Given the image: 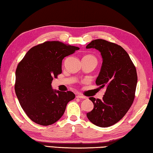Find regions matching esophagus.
Wrapping results in <instances>:
<instances>
[{"instance_id": "obj_1", "label": "esophagus", "mask_w": 153, "mask_h": 153, "mask_svg": "<svg viewBox=\"0 0 153 153\" xmlns=\"http://www.w3.org/2000/svg\"><path fill=\"white\" fill-rule=\"evenodd\" d=\"M76 97L78 98H80V99H86V98H87L86 97H85V96L82 95V94H77L76 96Z\"/></svg>"}]
</instances>
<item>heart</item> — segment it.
Masks as SVG:
<instances>
[{"label": "heart", "instance_id": "b5f03b06", "mask_svg": "<svg viewBox=\"0 0 153 153\" xmlns=\"http://www.w3.org/2000/svg\"><path fill=\"white\" fill-rule=\"evenodd\" d=\"M88 56H90V55H88Z\"/></svg>", "mask_w": 153, "mask_h": 153}]
</instances>
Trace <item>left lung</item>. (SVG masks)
Instances as JSON below:
<instances>
[{"instance_id": "8db88e82", "label": "left lung", "mask_w": 153, "mask_h": 153, "mask_svg": "<svg viewBox=\"0 0 153 153\" xmlns=\"http://www.w3.org/2000/svg\"><path fill=\"white\" fill-rule=\"evenodd\" d=\"M92 48L99 51L102 57V65L96 84L106 91L102 100L89 98L94 108L86 115L93 124L106 128L117 123L131 107L138 77L135 65L121 46L97 39L86 46V48Z\"/></svg>"}]
</instances>
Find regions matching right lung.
<instances>
[{"label":"right lung","mask_w":153,"mask_h":153,"mask_svg":"<svg viewBox=\"0 0 153 153\" xmlns=\"http://www.w3.org/2000/svg\"><path fill=\"white\" fill-rule=\"evenodd\" d=\"M59 41H47L28 51L17 67L15 91L21 107L31 120L52 125L76 97L71 91L53 90L51 82L62 73V60L79 50Z\"/></svg>","instance_id":"1"}]
</instances>
